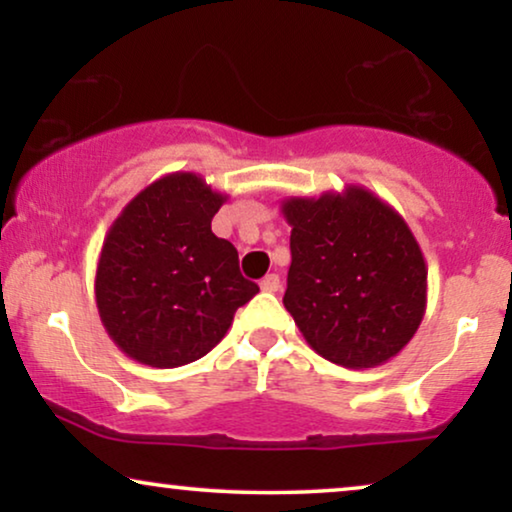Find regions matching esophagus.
<instances>
[{"mask_svg": "<svg viewBox=\"0 0 512 512\" xmlns=\"http://www.w3.org/2000/svg\"><path fill=\"white\" fill-rule=\"evenodd\" d=\"M261 286L263 291H268V293H275V291H279V277L275 275V272H272V275H265L263 279H261Z\"/></svg>", "mask_w": 512, "mask_h": 512, "instance_id": "34e87169", "label": "esophagus"}]
</instances>
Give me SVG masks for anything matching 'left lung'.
I'll return each mask as SVG.
<instances>
[{"label": "left lung", "instance_id": "8db88e82", "mask_svg": "<svg viewBox=\"0 0 512 512\" xmlns=\"http://www.w3.org/2000/svg\"><path fill=\"white\" fill-rule=\"evenodd\" d=\"M291 268L284 307L314 352L345 368L387 363L426 312V263L412 230L368 188L286 198Z\"/></svg>", "mask_w": 512, "mask_h": 512}]
</instances>
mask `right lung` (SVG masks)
Masks as SVG:
<instances>
[{
	"label": "right lung",
	"mask_w": 512,
	"mask_h": 512,
	"mask_svg": "<svg viewBox=\"0 0 512 512\" xmlns=\"http://www.w3.org/2000/svg\"><path fill=\"white\" fill-rule=\"evenodd\" d=\"M228 195L195 172L165 174L139 191L104 237L95 300L109 338L151 368L198 361L228 333L258 286L237 249L212 233Z\"/></svg>",
	"instance_id": "1"
}]
</instances>
